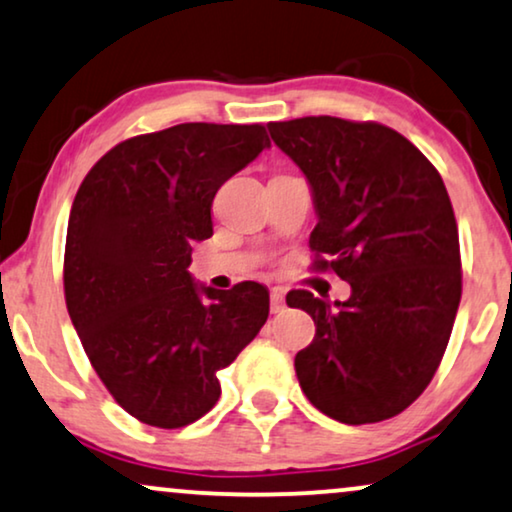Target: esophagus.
<instances>
[{
  "instance_id": "esophagus-1",
  "label": "esophagus",
  "mask_w": 512,
  "mask_h": 512,
  "mask_svg": "<svg viewBox=\"0 0 512 512\" xmlns=\"http://www.w3.org/2000/svg\"><path fill=\"white\" fill-rule=\"evenodd\" d=\"M285 309V297H283V290L274 288L271 290V313H281Z\"/></svg>"
}]
</instances>
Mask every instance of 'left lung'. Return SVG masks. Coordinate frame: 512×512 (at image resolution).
Listing matches in <instances>:
<instances>
[{
  "mask_svg": "<svg viewBox=\"0 0 512 512\" xmlns=\"http://www.w3.org/2000/svg\"><path fill=\"white\" fill-rule=\"evenodd\" d=\"M269 133L311 187L313 267L351 285L346 302L309 290L285 297L316 323L295 356L299 386L342 424L391 419L431 384L461 302L445 182L410 140L374 121L304 117L269 124Z\"/></svg>",
  "mask_w": 512,
  "mask_h": 512,
  "instance_id": "left-lung-1",
  "label": "left lung"
}]
</instances>
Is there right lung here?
Wrapping results in <instances>:
<instances>
[{
  "label": "right lung",
  "mask_w": 512,
  "mask_h": 512,
  "mask_svg": "<svg viewBox=\"0 0 512 512\" xmlns=\"http://www.w3.org/2000/svg\"><path fill=\"white\" fill-rule=\"evenodd\" d=\"M267 147L260 124H180L119 142L74 196L67 311L102 384L142 424L182 428L213 410L217 370L267 323L264 285L215 290L189 274L217 189Z\"/></svg>",
  "instance_id": "1"
}]
</instances>
